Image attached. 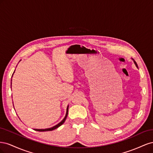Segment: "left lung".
I'll return each instance as SVG.
<instances>
[{
    "instance_id": "left-lung-1",
    "label": "left lung",
    "mask_w": 153,
    "mask_h": 153,
    "mask_svg": "<svg viewBox=\"0 0 153 153\" xmlns=\"http://www.w3.org/2000/svg\"><path fill=\"white\" fill-rule=\"evenodd\" d=\"M134 62H135V65H136V66L138 68V66H137V63H136V62L135 61H134Z\"/></svg>"
}]
</instances>
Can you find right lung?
Segmentation results:
<instances>
[{
	"instance_id": "1",
	"label": "right lung",
	"mask_w": 153,
	"mask_h": 153,
	"mask_svg": "<svg viewBox=\"0 0 153 153\" xmlns=\"http://www.w3.org/2000/svg\"><path fill=\"white\" fill-rule=\"evenodd\" d=\"M13 75H12V76H13ZM11 78H12V77H11ZM11 81H12V79H11ZM68 108H67V111H66V116H65V117H64V118L63 119V120H62V121L61 123H59L58 124L55 125V126H53V127H52V128H47V129H34V130L38 131H52V130H53V129L59 128L60 126H61V125L64 123V121H65V120H66V117H67V116H68Z\"/></svg>"
}]
</instances>
